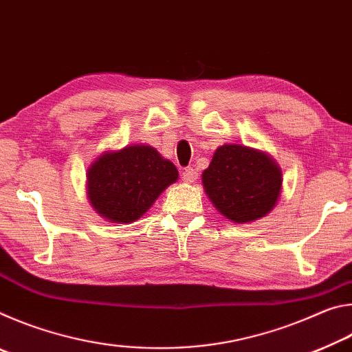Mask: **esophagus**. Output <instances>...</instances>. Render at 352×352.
Segmentation results:
<instances>
[{
	"label": "esophagus",
	"instance_id": "1",
	"mask_svg": "<svg viewBox=\"0 0 352 352\" xmlns=\"http://www.w3.org/2000/svg\"><path fill=\"white\" fill-rule=\"evenodd\" d=\"M182 180L184 183H194L195 180H197V172H195V169H192V168H186L182 174Z\"/></svg>",
	"mask_w": 352,
	"mask_h": 352
}]
</instances>
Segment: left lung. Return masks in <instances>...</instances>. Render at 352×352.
<instances>
[{"label":"left lung","instance_id":"8db88e82","mask_svg":"<svg viewBox=\"0 0 352 352\" xmlns=\"http://www.w3.org/2000/svg\"><path fill=\"white\" fill-rule=\"evenodd\" d=\"M201 180L214 206L236 223L269 214L283 183L281 170L269 155L241 144L219 147Z\"/></svg>","mask_w":352,"mask_h":352}]
</instances>
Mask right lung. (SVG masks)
I'll return each instance as SVG.
<instances>
[{
  "instance_id": "1",
  "label": "right lung",
  "mask_w": 352,
  "mask_h": 352,
  "mask_svg": "<svg viewBox=\"0 0 352 352\" xmlns=\"http://www.w3.org/2000/svg\"><path fill=\"white\" fill-rule=\"evenodd\" d=\"M87 178L94 210L115 223H130L177 180L178 170L151 146H127L100 155Z\"/></svg>"
}]
</instances>
